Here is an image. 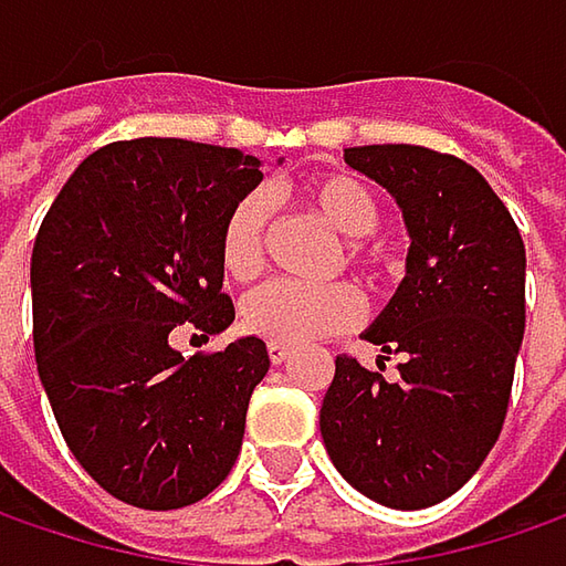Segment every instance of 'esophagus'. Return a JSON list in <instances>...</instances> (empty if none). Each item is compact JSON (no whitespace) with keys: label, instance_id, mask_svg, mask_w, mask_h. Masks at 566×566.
Returning <instances> with one entry per match:
<instances>
[{"label":"esophagus","instance_id":"esophagus-1","mask_svg":"<svg viewBox=\"0 0 566 566\" xmlns=\"http://www.w3.org/2000/svg\"><path fill=\"white\" fill-rule=\"evenodd\" d=\"M269 358H272V365H282L291 358V346H284V343H269Z\"/></svg>","mask_w":566,"mask_h":566}]
</instances>
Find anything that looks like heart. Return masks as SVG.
I'll use <instances>...</instances> for the list:
<instances>
[{
    "instance_id": "heart-1",
    "label": "heart",
    "mask_w": 566,
    "mask_h": 566,
    "mask_svg": "<svg viewBox=\"0 0 566 566\" xmlns=\"http://www.w3.org/2000/svg\"><path fill=\"white\" fill-rule=\"evenodd\" d=\"M301 201L311 214L343 237L333 255V272L349 265L368 282H384L394 272V255L368 237L381 220V208L368 185L358 182L349 172H319L301 185ZM265 227L269 205L262 191H247L230 205L217 237L220 269L230 279L250 282L262 272ZM361 294L346 282H269L247 294V301L240 304V319L250 333L284 346L346 333L361 319Z\"/></svg>"
}]
</instances>
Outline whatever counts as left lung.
Listing matches in <instances>:
<instances>
[{
	"instance_id": "1",
	"label": "left lung",
	"mask_w": 566,
	"mask_h": 566,
	"mask_svg": "<svg viewBox=\"0 0 566 566\" xmlns=\"http://www.w3.org/2000/svg\"><path fill=\"white\" fill-rule=\"evenodd\" d=\"M410 233L407 279L365 329L400 378L339 355L319 432L336 471L390 510H426L474 478L500 439L525 333V247L474 166L413 144L349 147Z\"/></svg>"
}]
</instances>
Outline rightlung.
Here are the masks:
<instances>
[{
    "instance_id": "add662e5",
    "label": "right lung",
    "mask_w": 566,
    "mask_h": 566,
    "mask_svg": "<svg viewBox=\"0 0 566 566\" xmlns=\"http://www.w3.org/2000/svg\"><path fill=\"white\" fill-rule=\"evenodd\" d=\"M259 159L179 137L117 140L60 188L31 252L38 375L85 474L137 510L205 500L240 454L262 339L182 358L233 323L217 237Z\"/></svg>"
}]
</instances>
